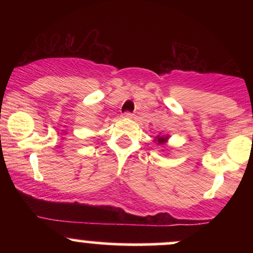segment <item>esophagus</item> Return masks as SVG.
Masks as SVG:
<instances>
[{
	"label": "esophagus",
	"mask_w": 253,
	"mask_h": 253,
	"mask_svg": "<svg viewBox=\"0 0 253 253\" xmlns=\"http://www.w3.org/2000/svg\"><path fill=\"white\" fill-rule=\"evenodd\" d=\"M133 113H130V112H125L124 113V118H133Z\"/></svg>",
	"instance_id": "1"
}]
</instances>
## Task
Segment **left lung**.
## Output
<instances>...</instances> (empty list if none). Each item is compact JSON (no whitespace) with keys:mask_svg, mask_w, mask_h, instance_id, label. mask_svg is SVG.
Instances as JSON below:
<instances>
[{"mask_svg":"<svg viewBox=\"0 0 253 253\" xmlns=\"http://www.w3.org/2000/svg\"><path fill=\"white\" fill-rule=\"evenodd\" d=\"M165 140H167V138H163V136H157V141H158V144H164Z\"/></svg>","mask_w":253,"mask_h":253,"instance_id":"left-lung-1","label":"left lung"}]
</instances>
